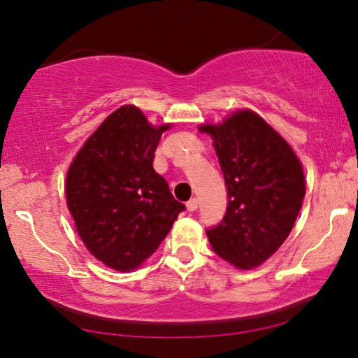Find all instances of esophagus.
Segmentation results:
<instances>
[{
  "mask_svg": "<svg viewBox=\"0 0 358 358\" xmlns=\"http://www.w3.org/2000/svg\"><path fill=\"white\" fill-rule=\"evenodd\" d=\"M185 207H187L189 212H194V210H197V207H199V202H197V199H190L189 202L185 203Z\"/></svg>",
  "mask_w": 358,
  "mask_h": 358,
  "instance_id": "1",
  "label": "esophagus"
}]
</instances>
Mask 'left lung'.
<instances>
[{
    "label": "left lung",
    "instance_id": "8db88e82",
    "mask_svg": "<svg viewBox=\"0 0 358 358\" xmlns=\"http://www.w3.org/2000/svg\"><path fill=\"white\" fill-rule=\"evenodd\" d=\"M212 136L228 189L223 222L207 236L215 254L249 271L259 267L290 234L306 192L301 161L290 143L251 109L220 124H200Z\"/></svg>",
    "mask_w": 358,
    "mask_h": 358
}]
</instances>
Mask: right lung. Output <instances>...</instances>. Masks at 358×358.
Listing matches in <instances>:
<instances>
[{"mask_svg":"<svg viewBox=\"0 0 358 358\" xmlns=\"http://www.w3.org/2000/svg\"><path fill=\"white\" fill-rule=\"evenodd\" d=\"M143 110L112 112L66 171V205L76 231L97 261L119 272L138 268L168 236L184 205L153 168L163 131Z\"/></svg>","mask_w":358,"mask_h":358,"instance_id":"add662e5","label":"right lung"}]
</instances>
